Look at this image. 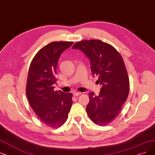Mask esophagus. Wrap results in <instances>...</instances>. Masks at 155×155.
I'll use <instances>...</instances> for the list:
<instances>
[{
    "instance_id": "1",
    "label": "esophagus",
    "mask_w": 155,
    "mask_h": 155,
    "mask_svg": "<svg viewBox=\"0 0 155 155\" xmlns=\"http://www.w3.org/2000/svg\"><path fill=\"white\" fill-rule=\"evenodd\" d=\"M73 94H74V96H79V95H80L81 94V92H78V91H76V92H74L73 93Z\"/></svg>"
}]
</instances>
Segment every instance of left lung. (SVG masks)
<instances>
[{"label": "left lung", "mask_w": 155, "mask_h": 155, "mask_svg": "<svg viewBox=\"0 0 155 155\" xmlns=\"http://www.w3.org/2000/svg\"><path fill=\"white\" fill-rule=\"evenodd\" d=\"M73 49L82 51L90 61L93 76L102 86L98 96L89 93L86 112L95 124L107 125L118 115L128 98L129 79L124 61L116 49L101 40H84Z\"/></svg>", "instance_id": "8db88e82"}]
</instances>
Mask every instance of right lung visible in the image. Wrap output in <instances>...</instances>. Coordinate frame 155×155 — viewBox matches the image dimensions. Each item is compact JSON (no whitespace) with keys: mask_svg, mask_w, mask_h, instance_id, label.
<instances>
[{"mask_svg":"<svg viewBox=\"0 0 155 155\" xmlns=\"http://www.w3.org/2000/svg\"><path fill=\"white\" fill-rule=\"evenodd\" d=\"M73 42H52L42 48L29 67L26 86L28 102L39 120L52 128L66 121L72 100L71 93L54 91L59 57Z\"/></svg>","mask_w":155,"mask_h":155,"instance_id":"1","label":"right lung"}]
</instances>
